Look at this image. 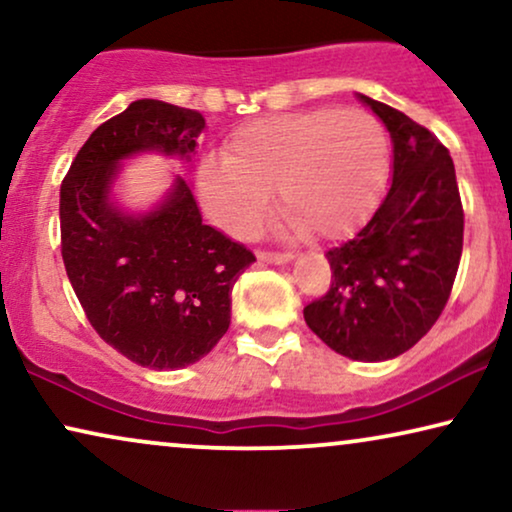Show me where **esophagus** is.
<instances>
[{"instance_id": "esophagus-1", "label": "esophagus", "mask_w": 512, "mask_h": 512, "mask_svg": "<svg viewBox=\"0 0 512 512\" xmlns=\"http://www.w3.org/2000/svg\"><path fill=\"white\" fill-rule=\"evenodd\" d=\"M258 258L265 263H289L293 254L291 251H258Z\"/></svg>"}]
</instances>
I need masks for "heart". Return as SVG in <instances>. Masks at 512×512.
Returning <instances> with one entry per match:
<instances>
[{
  "mask_svg": "<svg viewBox=\"0 0 512 512\" xmlns=\"http://www.w3.org/2000/svg\"><path fill=\"white\" fill-rule=\"evenodd\" d=\"M207 158L198 186L207 212L226 233L251 237L279 209L321 240L352 233L387 188V130L361 109H307L249 121Z\"/></svg>",
  "mask_w": 512,
  "mask_h": 512,
  "instance_id": "obj_1",
  "label": "heart"
}]
</instances>
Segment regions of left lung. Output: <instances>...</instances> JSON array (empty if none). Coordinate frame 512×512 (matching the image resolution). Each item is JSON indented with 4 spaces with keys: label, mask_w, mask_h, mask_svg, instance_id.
Returning a JSON list of instances; mask_svg holds the SVG:
<instances>
[{
    "label": "left lung",
    "mask_w": 512,
    "mask_h": 512,
    "mask_svg": "<svg viewBox=\"0 0 512 512\" xmlns=\"http://www.w3.org/2000/svg\"><path fill=\"white\" fill-rule=\"evenodd\" d=\"M359 97L391 132L394 177L373 219L326 251L331 286L303 314L338 354L387 361L443 314L464 247V207L443 142L403 111Z\"/></svg>",
    "instance_id": "8db88e82"
}]
</instances>
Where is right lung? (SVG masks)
I'll use <instances>...</instances> for the list:
<instances>
[{"label":"right lung","instance_id":"obj_1","mask_svg":"<svg viewBox=\"0 0 512 512\" xmlns=\"http://www.w3.org/2000/svg\"><path fill=\"white\" fill-rule=\"evenodd\" d=\"M200 111L137 100L81 146L60 186V247L72 289L97 335L125 359L177 370L212 352L230 326V293L256 261L202 223L184 179L158 209L128 216L107 193L118 160L160 149L188 156Z\"/></svg>","mask_w":512,"mask_h":512}]
</instances>
